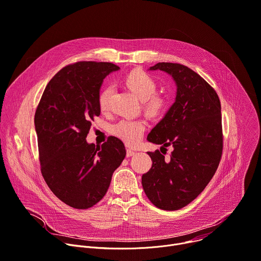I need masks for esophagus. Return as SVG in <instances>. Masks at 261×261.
Returning a JSON list of instances; mask_svg holds the SVG:
<instances>
[{"label":"esophagus","mask_w":261,"mask_h":261,"mask_svg":"<svg viewBox=\"0 0 261 261\" xmlns=\"http://www.w3.org/2000/svg\"><path fill=\"white\" fill-rule=\"evenodd\" d=\"M135 154H136V152L134 150H132V149L126 150V158H130V156H133Z\"/></svg>","instance_id":"1"}]
</instances>
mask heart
Returning a JSON list of instances; mask_svg holds the SVG:
<instances>
[{"instance_id": "b5f03b06", "label": "heart", "mask_w": 261, "mask_h": 261, "mask_svg": "<svg viewBox=\"0 0 261 261\" xmlns=\"http://www.w3.org/2000/svg\"><path fill=\"white\" fill-rule=\"evenodd\" d=\"M125 84L128 89L138 96L142 101H145V108L151 115H160L167 108V98L155 94L156 82L154 79L143 71H134L125 78ZM113 93V88L107 86L98 94V107L101 112L109 110L110 98ZM146 129V124L143 120H128L123 119L114 124L111 128V133L123 141L126 145H137Z\"/></svg>"}]
</instances>
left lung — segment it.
<instances>
[{
  "instance_id": "8db88e82",
  "label": "left lung",
  "mask_w": 261,
  "mask_h": 261,
  "mask_svg": "<svg viewBox=\"0 0 261 261\" xmlns=\"http://www.w3.org/2000/svg\"><path fill=\"white\" fill-rule=\"evenodd\" d=\"M150 71L172 76L177 91L173 105L149 133L147 140L173 147L169 160L159 150L148 152L152 167L142 176L143 189L160 209L187 205L213 178L222 154L221 105L216 91L186 66L159 63Z\"/></svg>"
}]
</instances>
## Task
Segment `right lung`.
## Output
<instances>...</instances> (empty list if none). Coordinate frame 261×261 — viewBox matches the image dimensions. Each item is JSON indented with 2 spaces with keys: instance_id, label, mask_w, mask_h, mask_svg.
Instances as JSON below:
<instances>
[{
  "instance_id": "add662e5",
  "label": "right lung",
  "mask_w": 261,
  "mask_h": 261,
  "mask_svg": "<svg viewBox=\"0 0 261 261\" xmlns=\"http://www.w3.org/2000/svg\"><path fill=\"white\" fill-rule=\"evenodd\" d=\"M119 69L96 62L67 66L49 81L36 110L42 175L50 190L75 209H88L103 197L125 158V147L116 137L100 147L86 141L100 114L102 81Z\"/></svg>"
}]
</instances>
